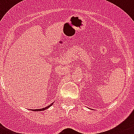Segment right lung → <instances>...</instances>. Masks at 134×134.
Instances as JSON below:
<instances>
[{
  "mask_svg": "<svg viewBox=\"0 0 134 134\" xmlns=\"http://www.w3.org/2000/svg\"><path fill=\"white\" fill-rule=\"evenodd\" d=\"M52 104H53V103H52V104H50L49 106H47V107H45V108H41V109H32V111H44V110H45V109H48V108H49V107H51V106H52Z\"/></svg>",
  "mask_w": 134,
  "mask_h": 134,
  "instance_id": "1",
  "label": "right lung"
}]
</instances>
